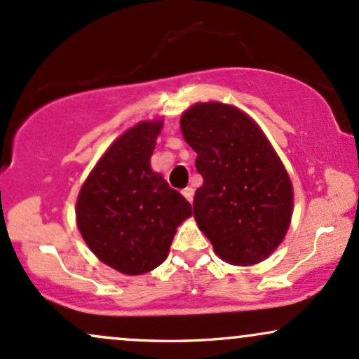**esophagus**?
<instances>
[{"instance_id": "obj_1", "label": "esophagus", "mask_w": 359, "mask_h": 359, "mask_svg": "<svg viewBox=\"0 0 359 359\" xmlns=\"http://www.w3.org/2000/svg\"><path fill=\"white\" fill-rule=\"evenodd\" d=\"M182 196L185 197V199L189 201V203H192V201H194V189H192V187L184 189V191H182Z\"/></svg>"}]
</instances>
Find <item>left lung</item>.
<instances>
[{
	"label": "left lung",
	"mask_w": 359,
	"mask_h": 359,
	"mask_svg": "<svg viewBox=\"0 0 359 359\" xmlns=\"http://www.w3.org/2000/svg\"><path fill=\"white\" fill-rule=\"evenodd\" d=\"M180 131L204 179L194 219L214 253L236 266L269 258L294 212V185L270 140L248 113L219 101L185 109Z\"/></svg>",
	"instance_id": "1"
}]
</instances>
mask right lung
<instances>
[{"label":"right lung","mask_w":359,"mask_h":359,"mask_svg":"<svg viewBox=\"0 0 359 359\" xmlns=\"http://www.w3.org/2000/svg\"><path fill=\"white\" fill-rule=\"evenodd\" d=\"M163 118L128 128L81 185L76 222L96 258L123 275H143L168 257L191 204L150 165Z\"/></svg>","instance_id":"right-lung-1"}]
</instances>
